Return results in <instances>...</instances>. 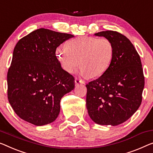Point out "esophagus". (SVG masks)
I'll return each mask as SVG.
<instances>
[{
    "label": "esophagus",
    "mask_w": 153,
    "mask_h": 153,
    "mask_svg": "<svg viewBox=\"0 0 153 153\" xmlns=\"http://www.w3.org/2000/svg\"><path fill=\"white\" fill-rule=\"evenodd\" d=\"M75 83H76V84L77 85V84H84V82L81 79L76 77V79H75Z\"/></svg>",
    "instance_id": "obj_1"
}]
</instances>
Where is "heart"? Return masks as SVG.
<instances>
[{"instance_id":"heart-1","label":"heart","mask_w":153,"mask_h":153,"mask_svg":"<svg viewBox=\"0 0 153 153\" xmlns=\"http://www.w3.org/2000/svg\"><path fill=\"white\" fill-rule=\"evenodd\" d=\"M114 51L108 38L80 36L69 40L66 47H58L56 56L67 72L74 73L79 64L83 76L97 77L108 69Z\"/></svg>"}]
</instances>
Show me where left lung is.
<instances>
[{"label":"left lung","instance_id":"1","mask_svg":"<svg viewBox=\"0 0 153 153\" xmlns=\"http://www.w3.org/2000/svg\"><path fill=\"white\" fill-rule=\"evenodd\" d=\"M95 35L111 40L115 51L106 71L86 85V108L96 124L117 126L128 120L142 103V62L133 45L123 34L110 30Z\"/></svg>","mask_w":153,"mask_h":153}]
</instances>
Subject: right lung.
Masks as SVG:
<instances>
[{
	"label": "right lung",
	"mask_w": 153,
	"mask_h": 153,
	"mask_svg": "<svg viewBox=\"0 0 153 153\" xmlns=\"http://www.w3.org/2000/svg\"><path fill=\"white\" fill-rule=\"evenodd\" d=\"M73 37L40 28L17 42L7 72V97L22 120L42 126L58 117L60 100L74 89L75 79L61 67L56 51Z\"/></svg>",
	"instance_id": "right-lung-1"
}]
</instances>
